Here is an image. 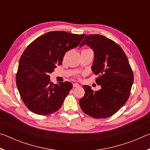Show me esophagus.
<instances>
[{"label":"esophagus","mask_w":150,"mask_h":150,"mask_svg":"<svg viewBox=\"0 0 150 150\" xmlns=\"http://www.w3.org/2000/svg\"><path fill=\"white\" fill-rule=\"evenodd\" d=\"M73 87H79V85L78 83H73Z\"/></svg>","instance_id":"34e87169"}]
</instances>
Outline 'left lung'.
<instances>
[{
  "label": "left lung",
  "mask_w": 150,
  "mask_h": 150,
  "mask_svg": "<svg viewBox=\"0 0 150 150\" xmlns=\"http://www.w3.org/2000/svg\"><path fill=\"white\" fill-rule=\"evenodd\" d=\"M87 45L94 51L93 72L98 75L96 84L101 88L94 91L83 86L85 95L79 100L82 110L95 118L112 116L124 105L130 94L134 74L128 57L120 45L100 34L85 37L80 47Z\"/></svg>",
  "instance_id": "1"
}]
</instances>
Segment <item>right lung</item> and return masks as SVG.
Returning a JSON list of instances; mask_svg holds the SVG:
<instances>
[{
    "label": "right lung",
    "mask_w": 150,
    "mask_h": 150,
    "mask_svg": "<svg viewBox=\"0 0 150 150\" xmlns=\"http://www.w3.org/2000/svg\"><path fill=\"white\" fill-rule=\"evenodd\" d=\"M86 36L64 31L45 33L34 40L19 61L16 83L26 107L39 115L57 111L72 88L65 81L54 84L50 73L62 64L65 53L77 47Z\"/></svg>",
    "instance_id": "right-lung-1"
}]
</instances>
